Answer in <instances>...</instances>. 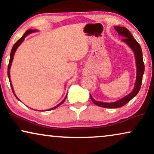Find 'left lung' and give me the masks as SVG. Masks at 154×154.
<instances>
[{
	"instance_id": "8db88e82",
	"label": "left lung",
	"mask_w": 154,
	"mask_h": 154,
	"mask_svg": "<svg viewBox=\"0 0 154 154\" xmlns=\"http://www.w3.org/2000/svg\"><path fill=\"white\" fill-rule=\"evenodd\" d=\"M115 29L117 31L120 35L124 36L125 38L122 39V42L126 43L132 51H134L135 55V60H136V65H137V77H136V82L134 85V88L133 91L123 97L121 99L118 101L112 102V103H104V102L97 101L94 100L92 96L90 95L91 99L94 103L100 107L107 108H120L122 106L125 105L129 101H131L135 96L138 94L141 88V82H142V77L143 75L144 72V64L143 61L142 57V51H141L140 45L139 43L134 39L130 31L125 27L123 26H115Z\"/></svg>"
}]
</instances>
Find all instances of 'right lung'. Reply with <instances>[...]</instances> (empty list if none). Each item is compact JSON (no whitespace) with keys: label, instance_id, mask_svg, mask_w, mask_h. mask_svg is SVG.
<instances>
[{"label":"right lung","instance_id":"1","mask_svg":"<svg viewBox=\"0 0 154 154\" xmlns=\"http://www.w3.org/2000/svg\"><path fill=\"white\" fill-rule=\"evenodd\" d=\"M37 32V30H34V29H29V30H27L26 31V32L24 33V34L23 36H22L21 38H20L19 40L17 41V42L15 43V44H14V46H13V48H12V50H11V52H10V61H9V64H8V78H9V80H10V86H11V88H12V90H13V94H14V95L15 96V97L17 98L18 99V98L17 97V96H16V95L15 94V92H14V90H13V85H12V84H11V82H10V67H11V65H12V62H13V57H14V55H15V51H16V50H17V48H18V46H20V44H22V42H23L24 41V38L26 37V36L28 35V34H31V33H33V32ZM66 98H67V96H65V98H64V99H63V101H61L60 103L58 104V106H55L54 108H51V109H48V110H53V109H55V108H58L59 106H60L61 104H62L63 102L65 101V100L66 99Z\"/></svg>","mask_w":154,"mask_h":154}]
</instances>
